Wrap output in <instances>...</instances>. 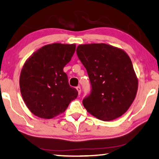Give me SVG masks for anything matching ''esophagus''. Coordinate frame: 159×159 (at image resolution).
<instances>
[{
    "mask_svg": "<svg viewBox=\"0 0 159 159\" xmlns=\"http://www.w3.org/2000/svg\"><path fill=\"white\" fill-rule=\"evenodd\" d=\"M77 92H78V94H80V93H81V88H80V87H77Z\"/></svg>",
    "mask_w": 159,
    "mask_h": 159,
    "instance_id": "esophagus-1",
    "label": "esophagus"
}]
</instances>
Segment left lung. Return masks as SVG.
Masks as SVG:
<instances>
[{
    "instance_id": "left-lung-1",
    "label": "left lung",
    "mask_w": 159,
    "mask_h": 159,
    "mask_svg": "<svg viewBox=\"0 0 159 159\" xmlns=\"http://www.w3.org/2000/svg\"><path fill=\"white\" fill-rule=\"evenodd\" d=\"M77 55L92 84V92L82 101L88 113L103 121L123 115L138 89V79L126 52L106 43H89L78 46Z\"/></svg>"
}]
</instances>
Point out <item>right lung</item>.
<instances>
[{
  "instance_id": "obj_1",
  "label": "right lung",
  "mask_w": 159,
  "mask_h": 159,
  "mask_svg": "<svg viewBox=\"0 0 159 159\" xmlns=\"http://www.w3.org/2000/svg\"><path fill=\"white\" fill-rule=\"evenodd\" d=\"M76 45L55 43L38 49L25 61L20 76L25 103L34 115L51 119L66 111L78 92L69 85L63 67L71 60Z\"/></svg>"
}]
</instances>
